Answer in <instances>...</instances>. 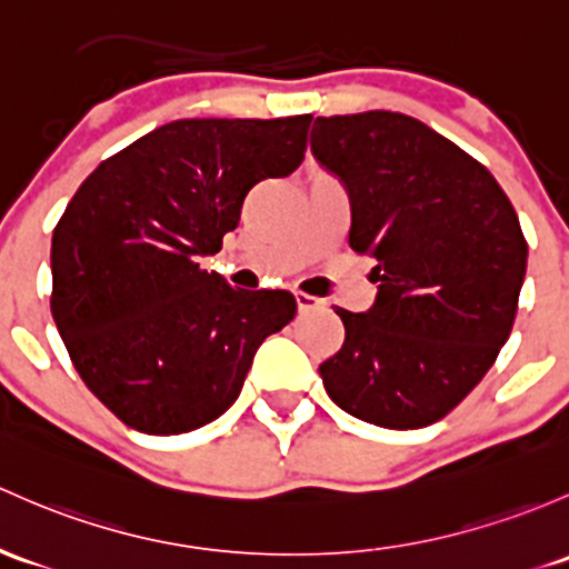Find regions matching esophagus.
<instances>
[{
  "mask_svg": "<svg viewBox=\"0 0 569 569\" xmlns=\"http://www.w3.org/2000/svg\"><path fill=\"white\" fill-rule=\"evenodd\" d=\"M295 300H297V308H300V313H310V310H321V308H325V302H321L319 297L302 295V291H297Z\"/></svg>",
  "mask_w": 569,
  "mask_h": 569,
  "instance_id": "34e87169",
  "label": "esophagus"
}]
</instances>
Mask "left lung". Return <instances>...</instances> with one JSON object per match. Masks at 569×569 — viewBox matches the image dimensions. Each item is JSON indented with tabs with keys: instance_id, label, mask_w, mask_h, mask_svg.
I'll return each instance as SVG.
<instances>
[{
	"instance_id": "left-lung-1",
	"label": "left lung",
	"mask_w": 569,
	"mask_h": 569,
	"mask_svg": "<svg viewBox=\"0 0 569 569\" xmlns=\"http://www.w3.org/2000/svg\"><path fill=\"white\" fill-rule=\"evenodd\" d=\"M310 152L349 190V244L376 259V300L319 365L335 403L381 428H426L466 398L516 321L526 239L486 166L420 119L316 117Z\"/></svg>"
}]
</instances>
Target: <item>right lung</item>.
<instances>
[{"label": "right lung", "mask_w": 569, "mask_h": 569, "mask_svg": "<svg viewBox=\"0 0 569 569\" xmlns=\"http://www.w3.org/2000/svg\"><path fill=\"white\" fill-rule=\"evenodd\" d=\"M310 119H177L70 199L51 239V316L83 385L128 428L218 420L267 335L295 319V295L231 289L201 259L237 229L253 184L302 163Z\"/></svg>", "instance_id": "1"}]
</instances>
